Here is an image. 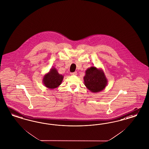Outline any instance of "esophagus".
Instances as JSON below:
<instances>
[{"mask_svg":"<svg viewBox=\"0 0 149 149\" xmlns=\"http://www.w3.org/2000/svg\"><path fill=\"white\" fill-rule=\"evenodd\" d=\"M71 75H77V72H71L70 73Z\"/></svg>","mask_w":149,"mask_h":149,"instance_id":"obj_1","label":"esophagus"}]
</instances>
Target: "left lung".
<instances>
[{"instance_id":"obj_1","label":"left lung","mask_w":149,"mask_h":149,"mask_svg":"<svg viewBox=\"0 0 149 149\" xmlns=\"http://www.w3.org/2000/svg\"><path fill=\"white\" fill-rule=\"evenodd\" d=\"M84 84L87 89L93 93H98L106 87L108 80L101 69L91 67L85 72L84 77Z\"/></svg>"}]
</instances>
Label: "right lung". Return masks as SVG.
Listing matches in <instances>:
<instances>
[{"label":"right lung","instance_id":"add662e5","mask_svg":"<svg viewBox=\"0 0 149 149\" xmlns=\"http://www.w3.org/2000/svg\"><path fill=\"white\" fill-rule=\"evenodd\" d=\"M64 76L59 74L56 68L53 67L44 75L42 82L44 85L49 89H54L58 87L62 83Z\"/></svg>","mask_w":149,"mask_h":149}]
</instances>
